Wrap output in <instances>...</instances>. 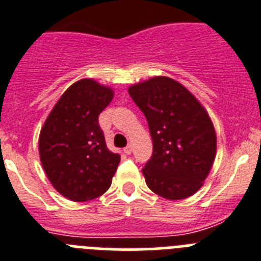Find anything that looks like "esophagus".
Wrapping results in <instances>:
<instances>
[{
  "instance_id": "34e87169",
  "label": "esophagus",
  "mask_w": 261,
  "mask_h": 261,
  "mask_svg": "<svg viewBox=\"0 0 261 261\" xmlns=\"http://www.w3.org/2000/svg\"><path fill=\"white\" fill-rule=\"evenodd\" d=\"M123 151H124V153H127V155H130L131 151H133V147H131V144H127V146L124 147Z\"/></svg>"
}]
</instances>
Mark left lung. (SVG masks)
<instances>
[{"mask_svg":"<svg viewBox=\"0 0 261 261\" xmlns=\"http://www.w3.org/2000/svg\"><path fill=\"white\" fill-rule=\"evenodd\" d=\"M148 122L153 152L142 169L146 184L167 199H182L202 187L217 152L209 115L196 97L169 77L128 88Z\"/></svg>","mask_w":261,"mask_h":261,"instance_id":"obj_1","label":"left lung"}]
</instances>
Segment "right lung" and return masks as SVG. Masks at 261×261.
Listing matches in <instances>:
<instances>
[{"label":"right lung","instance_id":"add662e5","mask_svg":"<svg viewBox=\"0 0 261 261\" xmlns=\"http://www.w3.org/2000/svg\"><path fill=\"white\" fill-rule=\"evenodd\" d=\"M113 90L94 80L77 81L52 109L39 135L43 169L59 193L76 202L102 196L121 156L109 151L98 115Z\"/></svg>","mask_w":261,"mask_h":261}]
</instances>
